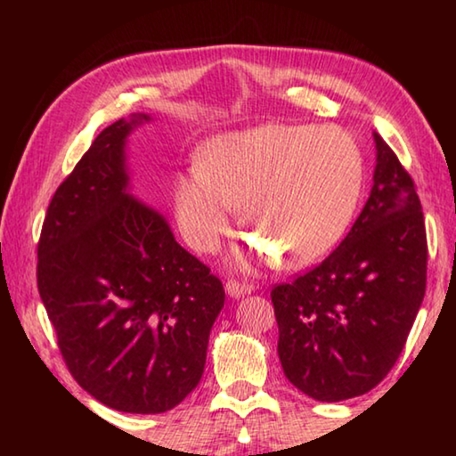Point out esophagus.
<instances>
[{"mask_svg":"<svg viewBox=\"0 0 456 456\" xmlns=\"http://www.w3.org/2000/svg\"><path fill=\"white\" fill-rule=\"evenodd\" d=\"M225 289L231 297H239V296H245V293H251L256 289V285L249 283V281H239V280H227L225 283Z\"/></svg>","mask_w":456,"mask_h":456,"instance_id":"1","label":"esophagus"}]
</instances>
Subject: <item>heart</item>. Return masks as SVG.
I'll list each match as a JSON object with an SVG mask.
<instances>
[{
    "instance_id": "b5f03b06",
    "label": "heart",
    "mask_w": 456,
    "mask_h": 456,
    "mask_svg": "<svg viewBox=\"0 0 456 456\" xmlns=\"http://www.w3.org/2000/svg\"><path fill=\"white\" fill-rule=\"evenodd\" d=\"M362 179V152L348 130L265 125L205 146L200 167L176 179V215L192 247L215 251L243 203L245 223L264 241L257 249L304 267L344 235Z\"/></svg>"
}]
</instances>
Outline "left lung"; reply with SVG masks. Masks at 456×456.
Listing matches in <instances>:
<instances>
[{"mask_svg": "<svg viewBox=\"0 0 456 456\" xmlns=\"http://www.w3.org/2000/svg\"><path fill=\"white\" fill-rule=\"evenodd\" d=\"M372 192L330 256L272 289L283 374L339 403L380 384L403 352L427 289V229L412 176L374 134Z\"/></svg>", "mask_w": 456, "mask_h": 456, "instance_id": "8db88e82", "label": "left lung"}]
</instances>
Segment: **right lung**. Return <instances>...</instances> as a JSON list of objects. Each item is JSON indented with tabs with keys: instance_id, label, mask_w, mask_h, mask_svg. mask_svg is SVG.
<instances>
[{
	"instance_id": "obj_1",
	"label": "right lung",
	"mask_w": 456,
	"mask_h": 456,
	"mask_svg": "<svg viewBox=\"0 0 456 456\" xmlns=\"http://www.w3.org/2000/svg\"><path fill=\"white\" fill-rule=\"evenodd\" d=\"M141 120L104 128L53 192L36 277L74 380L114 411L159 414L203 376L225 289L128 197L125 141Z\"/></svg>"
}]
</instances>
